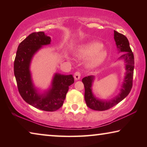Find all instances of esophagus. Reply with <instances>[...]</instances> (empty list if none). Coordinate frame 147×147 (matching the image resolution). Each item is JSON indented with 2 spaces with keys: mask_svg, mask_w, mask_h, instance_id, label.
Listing matches in <instances>:
<instances>
[{
  "mask_svg": "<svg viewBox=\"0 0 147 147\" xmlns=\"http://www.w3.org/2000/svg\"><path fill=\"white\" fill-rule=\"evenodd\" d=\"M80 76H81V73H80L79 71H76L75 73H74V78L75 80H79L80 78Z\"/></svg>",
  "mask_w": 147,
  "mask_h": 147,
  "instance_id": "obj_1",
  "label": "esophagus"
}]
</instances>
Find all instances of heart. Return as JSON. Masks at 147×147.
<instances>
[{
	"instance_id": "obj_1",
	"label": "heart",
	"mask_w": 147,
	"mask_h": 147,
	"mask_svg": "<svg viewBox=\"0 0 147 147\" xmlns=\"http://www.w3.org/2000/svg\"><path fill=\"white\" fill-rule=\"evenodd\" d=\"M99 42H89L80 46L76 50V55L81 58H88L86 65L88 67H95L105 60L107 52Z\"/></svg>"
}]
</instances>
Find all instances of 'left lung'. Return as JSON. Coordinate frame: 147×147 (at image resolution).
<instances>
[{
	"label": "left lung",
	"mask_w": 147,
	"mask_h": 147,
	"mask_svg": "<svg viewBox=\"0 0 147 147\" xmlns=\"http://www.w3.org/2000/svg\"><path fill=\"white\" fill-rule=\"evenodd\" d=\"M114 39L119 53L123 54L119 57V59H123L125 63L126 74L121 89V92L115 97L109 100H101L96 98L92 93V84L94 80L93 76H86L82 79V82L85 88L84 98L87 106L89 108L96 111H105L115 106L128 96L132 88L134 76V57L130 47L128 39L123 34L114 30Z\"/></svg>",
	"instance_id": "8db88e82"
}]
</instances>
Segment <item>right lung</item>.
<instances>
[{
	"label": "right lung",
	"mask_w": 147,
	"mask_h": 147,
	"mask_svg": "<svg viewBox=\"0 0 147 147\" xmlns=\"http://www.w3.org/2000/svg\"><path fill=\"white\" fill-rule=\"evenodd\" d=\"M51 41V38L43 32L32 33L19 44L14 61V74L22 98L30 105L46 111H54L61 108L69 87L74 83L72 74L56 73L52 87L45 93H38L34 87L30 71L32 59L42 46L49 45Z\"/></svg>",
	"instance_id": "1"
}]
</instances>
